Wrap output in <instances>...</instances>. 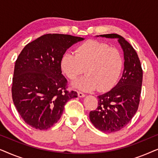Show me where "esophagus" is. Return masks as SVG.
Wrapping results in <instances>:
<instances>
[{"label":"esophagus","instance_id":"34e87169","mask_svg":"<svg viewBox=\"0 0 158 158\" xmlns=\"http://www.w3.org/2000/svg\"><path fill=\"white\" fill-rule=\"evenodd\" d=\"M77 96H78L79 98H83V97H85V95L81 92H77Z\"/></svg>","mask_w":158,"mask_h":158}]
</instances>
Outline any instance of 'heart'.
Wrapping results in <instances>:
<instances>
[{"instance_id": "b5f03b06", "label": "heart", "mask_w": 158, "mask_h": 158, "mask_svg": "<svg viewBox=\"0 0 158 158\" xmlns=\"http://www.w3.org/2000/svg\"><path fill=\"white\" fill-rule=\"evenodd\" d=\"M123 58L119 52L96 41H88L79 45L75 55L65 53L60 61L62 73L74 80L84 72L85 76L73 83V87L83 91L97 89L107 91L117 82L123 68Z\"/></svg>"}]
</instances>
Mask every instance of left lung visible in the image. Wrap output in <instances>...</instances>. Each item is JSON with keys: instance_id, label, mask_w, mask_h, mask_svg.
Masks as SVG:
<instances>
[{"instance_id": "obj_1", "label": "left lung", "mask_w": 158, "mask_h": 158, "mask_svg": "<svg viewBox=\"0 0 158 158\" xmlns=\"http://www.w3.org/2000/svg\"><path fill=\"white\" fill-rule=\"evenodd\" d=\"M96 36L116 39L124 54V71L118 83L109 92L98 96V107L89 114L90 122L98 130L114 132L126 126L137 112L142 83L141 63L135 49L116 34Z\"/></svg>"}]
</instances>
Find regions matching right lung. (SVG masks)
<instances>
[{
	"label": "right lung",
	"mask_w": 158,
	"mask_h": 158,
	"mask_svg": "<svg viewBox=\"0 0 158 158\" xmlns=\"http://www.w3.org/2000/svg\"><path fill=\"white\" fill-rule=\"evenodd\" d=\"M84 38L44 34L25 46L17 58L12 85L13 101L23 121L45 130L61 117L64 106L77 92L66 90L60 61L66 50Z\"/></svg>",
	"instance_id": "obj_1"
}]
</instances>
